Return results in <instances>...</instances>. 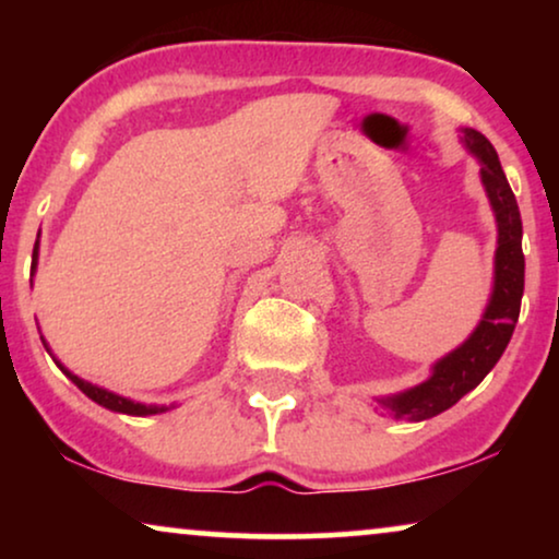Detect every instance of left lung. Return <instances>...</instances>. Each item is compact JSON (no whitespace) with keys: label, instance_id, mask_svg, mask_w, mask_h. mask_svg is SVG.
Instances as JSON below:
<instances>
[{"label":"left lung","instance_id":"left-lung-1","mask_svg":"<svg viewBox=\"0 0 559 559\" xmlns=\"http://www.w3.org/2000/svg\"><path fill=\"white\" fill-rule=\"evenodd\" d=\"M463 142L478 157L480 182H484L496 216V226H499L491 300H488L476 331L468 335V341L432 366L430 379L407 389V392L377 400L394 419L423 423V419L450 409L461 396L476 389L507 350L519 320V308H522L524 254L522 216H519L516 198L511 193L493 144L476 129H463Z\"/></svg>","mask_w":559,"mask_h":559}]
</instances>
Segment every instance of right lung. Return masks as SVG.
<instances>
[{
  "label": "right lung",
  "mask_w": 559,
  "mask_h": 559,
  "mask_svg": "<svg viewBox=\"0 0 559 559\" xmlns=\"http://www.w3.org/2000/svg\"><path fill=\"white\" fill-rule=\"evenodd\" d=\"M37 264V243H35V249H33V266ZM43 346L48 348V343H45V338H43ZM48 354H50V348H48ZM52 356V354H50ZM56 358V356H52ZM56 364L60 366V371L66 373L68 379L73 381L75 386L81 389L83 394L88 396V400H94L96 404H102V407H106V409H111V412H121V415H134V417H147V415H159V412H167L170 407H159V404H142V402H132V400H127V396H119V394H114V392H109V389H102V386H96V384H91V381H86V379H81V377H75L73 371H68L63 364L58 361L56 358Z\"/></svg>",
  "instance_id": "obj_1"
}]
</instances>
